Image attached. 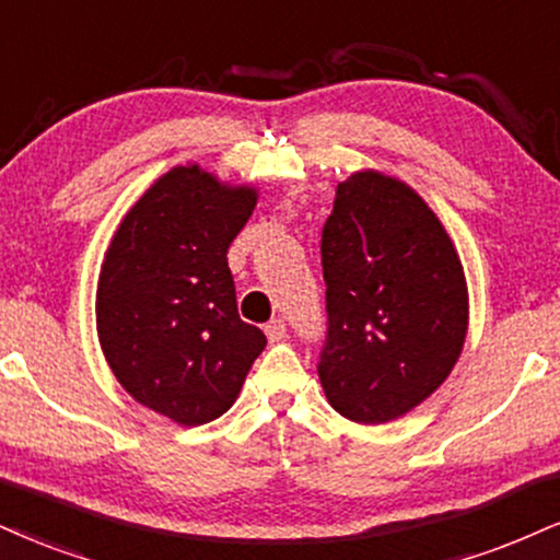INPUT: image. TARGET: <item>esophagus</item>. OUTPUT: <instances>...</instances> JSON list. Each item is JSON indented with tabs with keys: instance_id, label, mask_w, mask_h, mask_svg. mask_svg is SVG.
I'll use <instances>...</instances> for the list:
<instances>
[{
	"instance_id": "esophagus-1",
	"label": "esophagus",
	"mask_w": 560,
	"mask_h": 560,
	"mask_svg": "<svg viewBox=\"0 0 560 560\" xmlns=\"http://www.w3.org/2000/svg\"><path fill=\"white\" fill-rule=\"evenodd\" d=\"M265 335H267V340H269V342H282V340H285V335H288L285 322H282V319H272V322H267Z\"/></svg>"
}]
</instances>
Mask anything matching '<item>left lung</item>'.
Returning <instances> with one entry per match:
<instances>
[{"label":"left lung","mask_w":560,"mask_h":560,"mask_svg":"<svg viewBox=\"0 0 560 560\" xmlns=\"http://www.w3.org/2000/svg\"><path fill=\"white\" fill-rule=\"evenodd\" d=\"M322 267L327 402L363 425L407 416L446 382L467 340L470 293L452 236L410 184L361 168L337 184Z\"/></svg>","instance_id":"left-lung-1"}]
</instances>
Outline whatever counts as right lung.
Returning <instances> with one entry per match:
<instances>
[{"instance_id":"add662e5","label":"right lung","mask_w":560,"mask_h":560,"mask_svg":"<svg viewBox=\"0 0 560 560\" xmlns=\"http://www.w3.org/2000/svg\"><path fill=\"white\" fill-rule=\"evenodd\" d=\"M257 199V186L174 165L129 207L103 254V358L135 402L178 425L223 416L267 345L241 322L225 259Z\"/></svg>"}]
</instances>
